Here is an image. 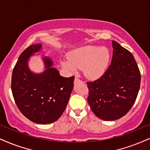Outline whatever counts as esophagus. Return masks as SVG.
I'll return each mask as SVG.
<instances>
[{"label": "esophagus", "instance_id": "obj_1", "mask_svg": "<svg viewBox=\"0 0 150 150\" xmlns=\"http://www.w3.org/2000/svg\"><path fill=\"white\" fill-rule=\"evenodd\" d=\"M81 82H82V81L80 80L79 78H77V77H76L74 79V83H81Z\"/></svg>", "mask_w": 150, "mask_h": 150}]
</instances>
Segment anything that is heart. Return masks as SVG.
I'll return each mask as SVG.
<instances>
[{
  "label": "heart",
  "mask_w": 150,
  "mask_h": 150,
  "mask_svg": "<svg viewBox=\"0 0 150 150\" xmlns=\"http://www.w3.org/2000/svg\"><path fill=\"white\" fill-rule=\"evenodd\" d=\"M110 53L106 47L86 46L69 53V58L61 60V65L69 71L83 68L84 75L91 79L100 78L108 69Z\"/></svg>",
  "instance_id": "b5f03b06"
}]
</instances>
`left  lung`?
<instances>
[{
	"label": "left lung",
	"instance_id": "1",
	"mask_svg": "<svg viewBox=\"0 0 150 150\" xmlns=\"http://www.w3.org/2000/svg\"><path fill=\"white\" fill-rule=\"evenodd\" d=\"M111 64L105 74L87 82L88 101L95 115L105 121L118 120L129 111L136 101L140 86V73L128 50L112 41Z\"/></svg>",
	"mask_w": 150,
	"mask_h": 150
}]
</instances>
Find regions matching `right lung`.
Masks as SVG:
<instances>
[{
	"mask_svg": "<svg viewBox=\"0 0 150 150\" xmlns=\"http://www.w3.org/2000/svg\"><path fill=\"white\" fill-rule=\"evenodd\" d=\"M42 44H33L20 55L12 75L13 97L21 113L30 121L46 125L58 120L65 110L74 77L61 76L53 67V60L43 56L44 71L37 74L29 69L28 61L42 51Z\"/></svg>",
	"mask_w": 150,
	"mask_h": 150,
	"instance_id": "right-lung-1",
	"label": "right lung"
}]
</instances>
